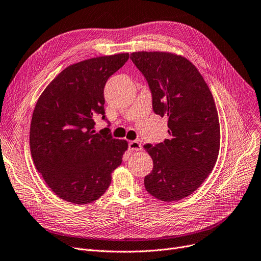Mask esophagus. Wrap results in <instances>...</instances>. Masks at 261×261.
I'll use <instances>...</instances> for the list:
<instances>
[{
	"label": "esophagus",
	"mask_w": 261,
	"mask_h": 261,
	"mask_svg": "<svg viewBox=\"0 0 261 261\" xmlns=\"http://www.w3.org/2000/svg\"><path fill=\"white\" fill-rule=\"evenodd\" d=\"M129 149L131 151H139L142 150V145L138 141H131L129 142Z\"/></svg>",
	"instance_id": "1"
}]
</instances>
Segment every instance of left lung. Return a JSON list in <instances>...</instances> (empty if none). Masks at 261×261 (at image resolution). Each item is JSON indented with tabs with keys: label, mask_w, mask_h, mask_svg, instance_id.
<instances>
[{
	"label": "left lung",
	"mask_w": 261,
	"mask_h": 261,
	"mask_svg": "<svg viewBox=\"0 0 261 261\" xmlns=\"http://www.w3.org/2000/svg\"><path fill=\"white\" fill-rule=\"evenodd\" d=\"M130 59L148 82L154 113L168 119V138L144 146L153 162L145 189L163 201L182 199L201 186L218 160L221 132L213 96L184 56L141 51Z\"/></svg>",
	"instance_id": "left-lung-1"
}]
</instances>
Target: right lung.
Masks as SVG:
<instances>
[{
	"mask_svg": "<svg viewBox=\"0 0 261 261\" xmlns=\"http://www.w3.org/2000/svg\"><path fill=\"white\" fill-rule=\"evenodd\" d=\"M129 59L118 53L68 66L40 95L33 112L30 147L37 171L62 199L76 205L105 194L128 142L97 133L105 115V85Z\"/></svg>",
	"mask_w": 261,
	"mask_h": 261,
	"instance_id": "add662e5",
	"label": "right lung"
}]
</instances>
